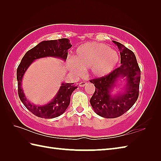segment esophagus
<instances>
[{
	"label": "esophagus",
	"mask_w": 161,
	"mask_h": 161,
	"mask_svg": "<svg viewBox=\"0 0 161 161\" xmlns=\"http://www.w3.org/2000/svg\"><path fill=\"white\" fill-rule=\"evenodd\" d=\"M86 84H87V82H86V81H81V82L80 83V86L84 87V86H86Z\"/></svg>",
	"instance_id": "obj_1"
}]
</instances>
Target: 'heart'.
<instances>
[{
  "label": "heart",
  "mask_w": 161,
  "mask_h": 161,
  "mask_svg": "<svg viewBox=\"0 0 161 161\" xmlns=\"http://www.w3.org/2000/svg\"><path fill=\"white\" fill-rule=\"evenodd\" d=\"M119 61V55L110 47L101 43H86L77 50L74 60L68 61L70 69L77 75L90 68L95 77L110 73Z\"/></svg>",
  "instance_id": "heart-1"
}]
</instances>
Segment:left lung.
I'll return each mask as SVG.
<instances>
[{
    "label": "left lung",
    "mask_w": 161,
    "mask_h": 161,
    "mask_svg": "<svg viewBox=\"0 0 161 161\" xmlns=\"http://www.w3.org/2000/svg\"><path fill=\"white\" fill-rule=\"evenodd\" d=\"M120 52V66L108 75L93 79L95 91L90 102L94 111L105 118L119 117L131 108L138 100L141 70L134 53L120 43L113 41ZM126 77L124 91L113 97L111 92L119 78Z\"/></svg>",
    "instance_id": "left-lung-1"
}]
</instances>
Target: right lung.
<instances>
[{"label":"right lung","instance_id":"right-lung-1","mask_svg":"<svg viewBox=\"0 0 161 161\" xmlns=\"http://www.w3.org/2000/svg\"><path fill=\"white\" fill-rule=\"evenodd\" d=\"M71 47L72 45L68 39L43 41L28 50L16 70L19 97L24 106L37 117L46 119L54 118L63 114L70 104L72 93L77 86L74 83H62L56 96L52 101L45 105H35L27 100L23 93L21 87L23 75L33 61L39 58L53 57L66 61L68 50Z\"/></svg>","mask_w":161,"mask_h":161}]
</instances>
